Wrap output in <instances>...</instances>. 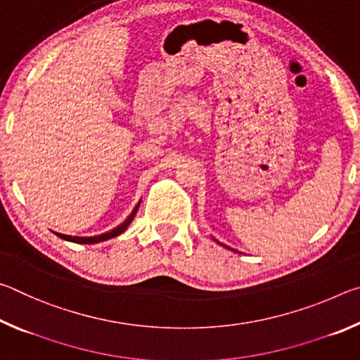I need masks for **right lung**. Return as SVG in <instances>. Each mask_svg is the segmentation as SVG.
Listing matches in <instances>:
<instances>
[{
  "label": "right lung",
  "instance_id": "obj_1",
  "mask_svg": "<svg viewBox=\"0 0 360 360\" xmlns=\"http://www.w3.org/2000/svg\"><path fill=\"white\" fill-rule=\"evenodd\" d=\"M141 203V202H139ZM139 203L135 206V210L131 211V214L125 219L124 222H122L120 225H117V227L106 231V233L103 235H98V236H70V235H62V233H57L60 238H63L66 241H71V243H81V245H94V243H100V241H106V240H111L114 238V236H119L120 233H124V231L127 230V227H129L130 222L135 219L136 216V211L139 208Z\"/></svg>",
  "mask_w": 360,
  "mask_h": 360
}]
</instances>
